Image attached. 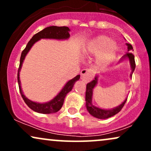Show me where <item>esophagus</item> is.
Listing matches in <instances>:
<instances>
[{
  "label": "esophagus",
  "instance_id": "1",
  "mask_svg": "<svg viewBox=\"0 0 151 151\" xmlns=\"http://www.w3.org/2000/svg\"><path fill=\"white\" fill-rule=\"evenodd\" d=\"M81 79H83L84 80H85L86 81L91 80V78H92L91 72H90V70H88V69H84V70H81Z\"/></svg>",
  "mask_w": 151,
  "mask_h": 151
}]
</instances>
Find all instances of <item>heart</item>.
Masks as SVG:
<instances>
[{
	"mask_svg": "<svg viewBox=\"0 0 151 151\" xmlns=\"http://www.w3.org/2000/svg\"><path fill=\"white\" fill-rule=\"evenodd\" d=\"M116 52V44L111 42L110 38L104 35L93 39L83 49V53L85 55H97L101 52L98 58V62L103 67L107 66L113 61Z\"/></svg>",
	"mask_w": 151,
	"mask_h": 151,
	"instance_id": "1",
	"label": "heart"
}]
</instances>
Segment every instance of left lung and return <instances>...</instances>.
I'll list each match as a JSON object with an SVG mask.
<instances>
[{"instance_id":"1","label":"left lung","mask_w":151,"mask_h":151,"mask_svg":"<svg viewBox=\"0 0 151 151\" xmlns=\"http://www.w3.org/2000/svg\"><path fill=\"white\" fill-rule=\"evenodd\" d=\"M126 45L128 46V52L124 56H123V58H129L130 64H131V69H132V72L131 74V77H132V74L134 71L135 68H136V62H135V58L134 55L132 53L130 52L131 51H133V47L131 44L129 43H126ZM97 84V77H95V79L93 81H91V82L88 83L86 84V106L87 111H89V113L92 115L93 116L97 118V119H105L110 118L113 116L116 115V114L119 113V111L122 109L124 107V104H126V100L127 99L123 102L122 104L119 106L116 107V108L111 109V110H106V109H101L98 108V107L94 106L92 104V94H93V89L94 88V86H96V84Z\"/></svg>"}]
</instances>
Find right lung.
Here are the masks:
<instances>
[{
    "instance_id": "right-lung-1",
    "label": "right lung",
    "mask_w": 151,
    "mask_h": 151,
    "mask_svg": "<svg viewBox=\"0 0 151 151\" xmlns=\"http://www.w3.org/2000/svg\"><path fill=\"white\" fill-rule=\"evenodd\" d=\"M70 28L66 26H62V27H58V26H50L47 27L46 28L43 29L40 32L36 33L33 37L31 38V40L27 43V46L22 52L21 56H20V65H19L18 72V82L19 86V89H20V94H21L22 99H23L24 101L25 104L28 106V107L33 110L34 111L37 112V113L40 114H52L58 112L60 109L62 108V105L64 104L65 101V98L66 95L73 88L74 84L77 80H79L80 78V75L76 76L75 77L71 79L65 84L63 89L61 90L60 93L53 99L52 100L49 102L44 104H40L37 102H34L29 100L25 96V95L22 93L21 89V86H20V77H19V72H20V69H21L22 62H23L24 59H25L26 55L28 52L29 50L33 45L34 43L37 41L40 40L42 38H49V39H57V40H64L67 39L70 37V35L69 33Z\"/></svg>"
}]
</instances>
